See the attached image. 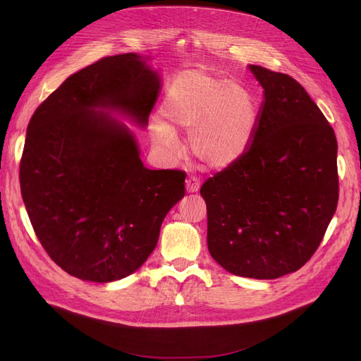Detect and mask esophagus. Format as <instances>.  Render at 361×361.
<instances>
[{
	"label": "esophagus",
	"mask_w": 361,
	"mask_h": 361,
	"mask_svg": "<svg viewBox=\"0 0 361 361\" xmlns=\"http://www.w3.org/2000/svg\"><path fill=\"white\" fill-rule=\"evenodd\" d=\"M200 190V180L197 178L186 179V192H197Z\"/></svg>",
	"instance_id": "obj_1"
}]
</instances>
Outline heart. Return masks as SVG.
I'll use <instances>...</instances> for the list:
<instances>
[{
    "instance_id": "obj_1",
    "label": "heart",
    "mask_w": 361,
    "mask_h": 361,
    "mask_svg": "<svg viewBox=\"0 0 361 361\" xmlns=\"http://www.w3.org/2000/svg\"><path fill=\"white\" fill-rule=\"evenodd\" d=\"M163 123L155 143L175 154V130H190L191 155L210 170L228 169L247 152L257 130V104L243 86L203 71H188L171 82L159 107Z\"/></svg>"
}]
</instances>
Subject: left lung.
I'll list each match as a JSON object with an SVG mask.
<instances>
[{"label": "left lung", "mask_w": 361, "mask_h": 361, "mask_svg": "<svg viewBox=\"0 0 361 361\" xmlns=\"http://www.w3.org/2000/svg\"><path fill=\"white\" fill-rule=\"evenodd\" d=\"M263 88L247 152L209 178L207 247L235 276L276 279L314 255L339 198L338 142L303 86L259 66Z\"/></svg>", "instance_id": "1"}]
</instances>
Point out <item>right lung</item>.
<instances>
[{
    "mask_svg": "<svg viewBox=\"0 0 361 361\" xmlns=\"http://www.w3.org/2000/svg\"><path fill=\"white\" fill-rule=\"evenodd\" d=\"M147 61L115 55L71 74L27 130L19 171L25 207L49 257L82 281L114 282L137 270L185 195V173L146 169L121 121L147 126L163 83Z\"/></svg>",
    "mask_w": 361,
    "mask_h": 361,
    "instance_id": "right-lung-1",
    "label": "right lung"
}]
</instances>
